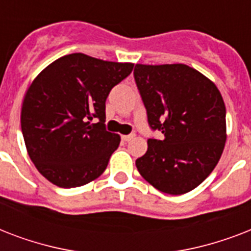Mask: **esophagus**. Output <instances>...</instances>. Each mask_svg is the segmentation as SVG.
Wrapping results in <instances>:
<instances>
[{"label": "esophagus", "mask_w": 251, "mask_h": 251, "mask_svg": "<svg viewBox=\"0 0 251 251\" xmlns=\"http://www.w3.org/2000/svg\"><path fill=\"white\" fill-rule=\"evenodd\" d=\"M121 138H122V141H124V142H129L134 138V134H129V135H122Z\"/></svg>", "instance_id": "1"}]
</instances>
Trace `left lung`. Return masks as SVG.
Segmentation results:
<instances>
[{
    "mask_svg": "<svg viewBox=\"0 0 251 251\" xmlns=\"http://www.w3.org/2000/svg\"><path fill=\"white\" fill-rule=\"evenodd\" d=\"M134 78L151 129L164 135L147 141V152L135 161L138 171L163 193H189L214 171L226 146L222 94L212 80L183 64H137Z\"/></svg>",
    "mask_w": 251,
    "mask_h": 251,
    "instance_id": "obj_1",
    "label": "left lung"
}]
</instances>
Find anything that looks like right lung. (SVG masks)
<instances>
[{"label": "right lung", "mask_w": 251, "mask_h": 251, "mask_svg": "<svg viewBox=\"0 0 251 251\" xmlns=\"http://www.w3.org/2000/svg\"><path fill=\"white\" fill-rule=\"evenodd\" d=\"M134 64L72 53L48 65L25 92L21 126L36 169L60 187H78L105 171L121 138L105 130V100ZM99 118L98 124H91Z\"/></svg>", "instance_id": "1"}]
</instances>
